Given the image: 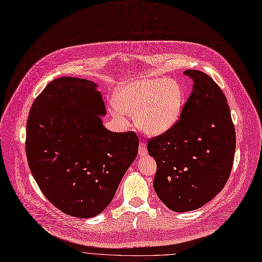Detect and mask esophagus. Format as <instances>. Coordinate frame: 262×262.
I'll list each match as a JSON object with an SVG mask.
<instances>
[{"label": "esophagus", "instance_id": "1", "mask_svg": "<svg viewBox=\"0 0 262 262\" xmlns=\"http://www.w3.org/2000/svg\"><path fill=\"white\" fill-rule=\"evenodd\" d=\"M138 154L140 156H145L147 155V149H146V145L144 143L140 142L139 146H138Z\"/></svg>", "mask_w": 262, "mask_h": 262}]
</instances>
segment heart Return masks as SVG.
<instances>
[{
  "label": "heart",
  "instance_id": "obj_1",
  "mask_svg": "<svg viewBox=\"0 0 262 262\" xmlns=\"http://www.w3.org/2000/svg\"><path fill=\"white\" fill-rule=\"evenodd\" d=\"M112 112L134 115L136 127L150 136L169 131L182 114L185 94L179 83L167 77H143L120 84L113 95Z\"/></svg>",
  "mask_w": 262,
  "mask_h": 262
}]
</instances>
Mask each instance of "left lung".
<instances>
[{
	"mask_svg": "<svg viewBox=\"0 0 262 262\" xmlns=\"http://www.w3.org/2000/svg\"><path fill=\"white\" fill-rule=\"evenodd\" d=\"M184 73L192 78L193 91L179 120L148 143L157 165L153 188L170 210L180 213L201 208L223 190L236 147L224 92L204 72Z\"/></svg>",
	"mask_w": 262,
	"mask_h": 262,
	"instance_id": "obj_1",
	"label": "left lung"
}]
</instances>
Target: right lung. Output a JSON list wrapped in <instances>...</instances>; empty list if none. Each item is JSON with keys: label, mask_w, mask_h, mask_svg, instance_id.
I'll return each mask as SVG.
<instances>
[{"label": "right lung", "mask_w": 262, "mask_h": 262, "mask_svg": "<svg viewBox=\"0 0 262 262\" xmlns=\"http://www.w3.org/2000/svg\"><path fill=\"white\" fill-rule=\"evenodd\" d=\"M92 80L53 79L33 102L26 126L32 176L50 203L65 214L91 218L113 199L138 152L134 132L103 125L106 107Z\"/></svg>", "instance_id": "add662e5"}]
</instances>
